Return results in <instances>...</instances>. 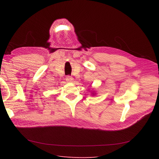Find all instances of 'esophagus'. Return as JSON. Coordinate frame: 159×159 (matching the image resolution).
Here are the masks:
<instances>
[{"label": "esophagus", "mask_w": 159, "mask_h": 159, "mask_svg": "<svg viewBox=\"0 0 159 159\" xmlns=\"http://www.w3.org/2000/svg\"><path fill=\"white\" fill-rule=\"evenodd\" d=\"M66 82L67 83H71V82H72L73 79L71 76H68L66 77Z\"/></svg>", "instance_id": "34e87169"}]
</instances>
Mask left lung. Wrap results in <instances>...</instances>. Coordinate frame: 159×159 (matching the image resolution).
Listing matches in <instances>:
<instances>
[{
    "label": "left lung",
    "mask_w": 159,
    "mask_h": 159,
    "mask_svg": "<svg viewBox=\"0 0 159 159\" xmlns=\"http://www.w3.org/2000/svg\"><path fill=\"white\" fill-rule=\"evenodd\" d=\"M91 94H92V96H95L96 93V92H95V91H92V92H91Z\"/></svg>",
    "instance_id": "left-lung-1"
}]
</instances>
